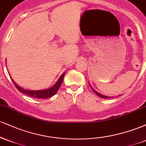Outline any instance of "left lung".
I'll return each instance as SVG.
<instances>
[{"instance_id":"8db88e82","label":"left lung","mask_w":146,"mask_h":146,"mask_svg":"<svg viewBox=\"0 0 146 146\" xmlns=\"http://www.w3.org/2000/svg\"><path fill=\"white\" fill-rule=\"evenodd\" d=\"M90 85V84H89ZM90 86L91 87V88H92V90H93V91L95 92V94H97L98 95V96H100V98H104V99H108V98H112V97H108V96H105V95H102V94H100V93H98V92L96 91V90H95V89H93V88H92V86H90Z\"/></svg>"}]
</instances>
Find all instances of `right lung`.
Segmentation results:
<instances>
[{"instance_id":"1","label":"right lung","mask_w":146,"mask_h":146,"mask_svg":"<svg viewBox=\"0 0 146 146\" xmlns=\"http://www.w3.org/2000/svg\"><path fill=\"white\" fill-rule=\"evenodd\" d=\"M64 75L65 72L60 76V78L58 79L57 82L53 86H51V88L40 90H29L24 89V88H21V86H18L17 84L14 81V80H13L12 78H11V80H12L13 83H14L15 86L16 87V88H17L21 93H23V94L28 95V96L31 97V98H34L37 99H47L48 98H51V97L53 96V95L58 92V89H59L60 86H61L62 83L63 78L64 77Z\"/></svg>"}]
</instances>
